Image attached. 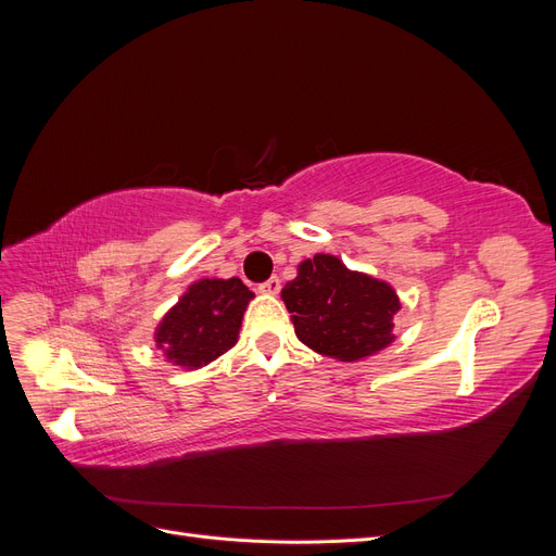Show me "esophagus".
Wrapping results in <instances>:
<instances>
[{
  "label": "esophagus",
  "mask_w": 556,
  "mask_h": 556,
  "mask_svg": "<svg viewBox=\"0 0 556 556\" xmlns=\"http://www.w3.org/2000/svg\"><path fill=\"white\" fill-rule=\"evenodd\" d=\"M257 290H260L262 294H278V292H280V278H278V276H271L268 280L260 282Z\"/></svg>",
  "instance_id": "obj_1"
}]
</instances>
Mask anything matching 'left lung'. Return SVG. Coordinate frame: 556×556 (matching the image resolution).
<instances>
[{
    "mask_svg": "<svg viewBox=\"0 0 556 556\" xmlns=\"http://www.w3.org/2000/svg\"><path fill=\"white\" fill-rule=\"evenodd\" d=\"M280 294L299 341L319 355L357 362L394 341L399 296L387 282L350 271L339 257L301 262L299 276Z\"/></svg>",
    "mask_w": 556,
    "mask_h": 556,
    "instance_id": "8db88e82",
    "label": "left lung"
}]
</instances>
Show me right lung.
<instances>
[{
    "mask_svg": "<svg viewBox=\"0 0 556 556\" xmlns=\"http://www.w3.org/2000/svg\"><path fill=\"white\" fill-rule=\"evenodd\" d=\"M255 296L239 278H204L180 296L160 323L155 341L176 366L199 368L237 343L248 301Z\"/></svg>",
    "mask_w": 556,
    "mask_h": 556,
    "instance_id": "obj_1",
    "label": "right lung"
}]
</instances>
